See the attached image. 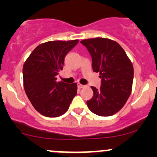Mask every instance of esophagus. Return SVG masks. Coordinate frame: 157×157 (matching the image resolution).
<instances>
[{"label": "esophagus", "mask_w": 157, "mask_h": 157, "mask_svg": "<svg viewBox=\"0 0 157 157\" xmlns=\"http://www.w3.org/2000/svg\"><path fill=\"white\" fill-rule=\"evenodd\" d=\"M77 87H78V89H82V88L85 87V86L82 85V84L80 83H77Z\"/></svg>", "instance_id": "obj_1"}]
</instances>
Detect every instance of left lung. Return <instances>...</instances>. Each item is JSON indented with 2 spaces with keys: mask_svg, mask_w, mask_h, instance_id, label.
<instances>
[{
  "mask_svg": "<svg viewBox=\"0 0 157 157\" xmlns=\"http://www.w3.org/2000/svg\"><path fill=\"white\" fill-rule=\"evenodd\" d=\"M92 59V68L99 72L100 89L92 86L94 92L87 101L89 109L100 116H110L124 106L131 94L133 67L124 49L118 42L106 38L84 39Z\"/></svg>",
  "mask_w": 157,
  "mask_h": 157,
  "instance_id": "obj_1",
  "label": "left lung"
}]
</instances>
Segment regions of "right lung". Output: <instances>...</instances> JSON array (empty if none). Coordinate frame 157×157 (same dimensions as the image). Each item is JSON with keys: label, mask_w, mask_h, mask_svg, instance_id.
Here are the masks:
<instances>
[{"label": "right lung", "mask_w": 157, "mask_h": 157, "mask_svg": "<svg viewBox=\"0 0 157 157\" xmlns=\"http://www.w3.org/2000/svg\"><path fill=\"white\" fill-rule=\"evenodd\" d=\"M79 40L51 41L38 45L23 66L24 87L27 98L40 114L59 117L69 108L77 85L57 82L66 54Z\"/></svg>", "instance_id": "obj_1"}]
</instances>
